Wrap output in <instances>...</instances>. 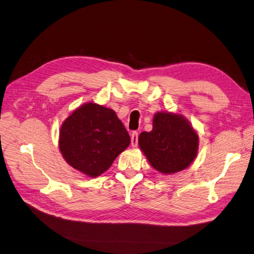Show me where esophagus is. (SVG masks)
I'll use <instances>...</instances> for the list:
<instances>
[{
  "instance_id": "esophagus-1",
  "label": "esophagus",
  "mask_w": 254,
  "mask_h": 254,
  "mask_svg": "<svg viewBox=\"0 0 254 254\" xmlns=\"http://www.w3.org/2000/svg\"><path fill=\"white\" fill-rule=\"evenodd\" d=\"M131 144L133 147H137V144H138V133L137 132H133L131 134Z\"/></svg>"
}]
</instances>
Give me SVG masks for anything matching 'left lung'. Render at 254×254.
<instances>
[{
  "mask_svg": "<svg viewBox=\"0 0 254 254\" xmlns=\"http://www.w3.org/2000/svg\"><path fill=\"white\" fill-rule=\"evenodd\" d=\"M198 135L184 117L157 113L150 132H141L138 145L149 163L164 174L176 173L193 161L198 151Z\"/></svg>",
  "mask_w": 254,
  "mask_h": 254,
  "instance_id": "obj_1",
  "label": "left lung"
}]
</instances>
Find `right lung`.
Here are the masks:
<instances>
[{
	"label": "right lung",
	"instance_id": "1",
	"mask_svg": "<svg viewBox=\"0 0 254 254\" xmlns=\"http://www.w3.org/2000/svg\"><path fill=\"white\" fill-rule=\"evenodd\" d=\"M131 138L113 109L88 103L64 121L60 149L72 168L91 178L107 171Z\"/></svg>",
	"mask_w": 254,
	"mask_h": 254
}]
</instances>
